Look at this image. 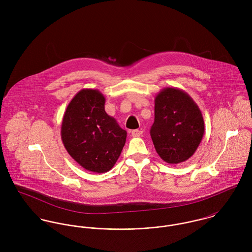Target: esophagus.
Segmentation results:
<instances>
[{
    "instance_id": "obj_1",
    "label": "esophagus",
    "mask_w": 252,
    "mask_h": 252,
    "mask_svg": "<svg viewBox=\"0 0 252 252\" xmlns=\"http://www.w3.org/2000/svg\"><path fill=\"white\" fill-rule=\"evenodd\" d=\"M143 135V131L142 130H133L132 131V136L133 137H140Z\"/></svg>"
}]
</instances>
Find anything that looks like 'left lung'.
<instances>
[{
  "label": "left lung",
  "mask_w": 252,
  "mask_h": 252,
  "mask_svg": "<svg viewBox=\"0 0 252 252\" xmlns=\"http://www.w3.org/2000/svg\"><path fill=\"white\" fill-rule=\"evenodd\" d=\"M150 136L156 152L169 164L188 160L201 144L205 123L202 112L183 90L166 87L155 97Z\"/></svg>",
  "instance_id": "8db88e82"
}]
</instances>
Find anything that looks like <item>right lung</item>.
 <instances>
[{"mask_svg": "<svg viewBox=\"0 0 252 252\" xmlns=\"http://www.w3.org/2000/svg\"><path fill=\"white\" fill-rule=\"evenodd\" d=\"M106 99L97 89H82L63 116L61 139L68 153L82 168L108 172L119 158L127 132L105 110Z\"/></svg>", "mask_w": 252, "mask_h": 252, "instance_id": "add662e5", "label": "right lung"}]
</instances>
